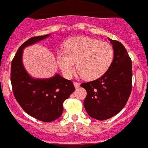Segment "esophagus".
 <instances>
[{
  "label": "esophagus",
  "instance_id": "obj_1",
  "mask_svg": "<svg viewBox=\"0 0 148 148\" xmlns=\"http://www.w3.org/2000/svg\"><path fill=\"white\" fill-rule=\"evenodd\" d=\"M74 86L76 88H78L79 87V86H80V83H79V82H74Z\"/></svg>",
  "mask_w": 148,
  "mask_h": 148
}]
</instances>
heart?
<instances>
[{
    "label": "heart",
    "mask_w": 148,
    "mask_h": 148,
    "mask_svg": "<svg viewBox=\"0 0 148 148\" xmlns=\"http://www.w3.org/2000/svg\"><path fill=\"white\" fill-rule=\"evenodd\" d=\"M114 59L111 45L89 37H76L65 42L64 51L57 54V61L67 78L75 71V62L79 74L88 80L98 79L109 69Z\"/></svg>",
    "instance_id": "1"
}]
</instances>
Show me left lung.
<instances>
[{
  "label": "left lung",
  "instance_id": "left-lung-1",
  "mask_svg": "<svg viewBox=\"0 0 148 148\" xmlns=\"http://www.w3.org/2000/svg\"><path fill=\"white\" fill-rule=\"evenodd\" d=\"M114 50L112 64L99 79L80 85L87 91L84 107L97 120L117 114L127 103L132 89V61L120 42L109 39Z\"/></svg>",
  "mask_w": 148,
  "mask_h": 148
}]
</instances>
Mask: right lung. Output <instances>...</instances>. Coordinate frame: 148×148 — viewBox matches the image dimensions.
Wrapping results in <instances>:
<instances>
[{"mask_svg":"<svg viewBox=\"0 0 148 148\" xmlns=\"http://www.w3.org/2000/svg\"><path fill=\"white\" fill-rule=\"evenodd\" d=\"M49 35L33 37L23 43L11 65V82L16 100L29 115L46 122L54 121L62 115L63 102L75 90L71 80L58 74L47 79L32 78L23 65V49Z\"/></svg>","mask_w":148,"mask_h":148,"instance_id":"right-lung-1","label":"right lung"}]
</instances>
